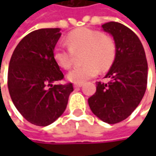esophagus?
<instances>
[{
  "label": "esophagus",
  "mask_w": 156,
  "mask_h": 156,
  "mask_svg": "<svg viewBox=\"0 0 156 156\" xmlns=\"http://www.w3.org/2000/svg\"><path fill=\"white\" fill-rule=\"evenodd\" d=\"M82 86H83V84H75L74 85V87L75 88H78V87H81Z\"/></svg>",
  "instance_id": "34e87169"
}]
</instances>
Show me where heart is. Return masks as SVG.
<instances>
[{
  "label": "heart",
  "instance_id": "1",
  "mask_svg": "<svg viewBox=\"0 0 156 156\" xmlns=\"http://www.w3.org/2000/svg\"><path fill=\"white\" fill-rule=\"evenodd\" d=\"M66 41L69 48L57 45L53 49V58L59 67L69 69L74 63L75 54L83 51L82 61L85 64L68 74V78L74 83L82 84L95 78L99 69L102 71L109 69L116 57L115 41L99 30L80 28L69 32Z\"/></svg>",
  "mask_w": 156,
  "mask_h": 156
}]
</instances>
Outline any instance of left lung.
<instances>
[{
	"instance_id": "obj_1",
	"label": "left lung",
	"mask_w": 156,
	"mask_h": 156,
	"mask_svg": "<svg viewBox=\"0 0 156 156\" xmlns=\"http://www.w3.org/2000/svg\"><path fill=\"white\" fill-rule=\"evenodd\" d=\"M116 45V57L105 78L97 83L96 93L88 98L91 111L108 124L127 118L141 102L147 85V60L139 38L126 26L110 21L102 25Z\"/></svg>"
}]
</instances>
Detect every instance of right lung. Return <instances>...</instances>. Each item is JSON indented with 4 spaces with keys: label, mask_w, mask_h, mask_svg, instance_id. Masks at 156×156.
<instances>
[{
    "label": "right lung",
    "mask_w": 156,
    "mask_h": 156,
    "mask_svg": "<svg viewBox=\"0 0 156 156\" xmlns=\"http://www.w3.org/2000/svg\"><path fill=\"white\" fill-rule=\"evenodd\" d=\"M60 29H41L25 36L15 48L8 69L11 98L30 123L46 126L65 111L72 83L53 85L64 75L53 58Z\"/></svg>",
    "instance_id": "obj_1"
}]
</instances>
